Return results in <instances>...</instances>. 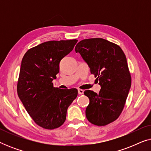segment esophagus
I'll list each match as a JSON object with an SVG mask.
<instances>
[{"instance_id": "obj_1", "label": "esophagus", "mask_w": 151, "mask_h": 151, "mask_svg": "<svg viewBox=\"0 0 151 151\" xmlns=\"http://www.w3.org/2000/svg\"><path fill=\"white\" fill-rule=\"evenodd\" d=\"M78 93L80 94V95H82V94H83V93H84V90H82V89H78Z\"/></svg>"}]
</instances>
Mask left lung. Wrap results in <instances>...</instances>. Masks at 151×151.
<instances>
[{"instance_id":"1","label":"left lung","mask_w":151,"mask_h":151,"mask_svg":"<svg viewBox=\"0 0 151 151\" xmlns=\"http://www.w3.org/2000/svg\"><path fill=\"white\" fill-rule=\"evenodd\" d=\"M75 50L88 64L91 73L101 86L98 94L84 91V95L89 98L86 118L94 125L109 124L122 112L131 86L124 53L117 45L100 38L80 41Z\"/></svg>"}]
</instances>
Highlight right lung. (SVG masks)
I'll use <instances>...</instances> for the list:
<instances>
[{
    "label": "right lung",
    "instance_id": "obj_1",
    "mask_svg": "<svg viewBox=\"0 0 151 151\" xmlns=\"http://www.w3.org/2000/svg\"><path fill=\"white\" fill-rule=\"evenodd\" d=\"M78 40H51L29 49L22 58L17 92L36 124L46 129L62 126L68 107L78 96L76 88L54 87L59 64L73 50Z\"/></svg>",
    "mask_w": 151,
    "mask_h": 151
}]
</instances>
